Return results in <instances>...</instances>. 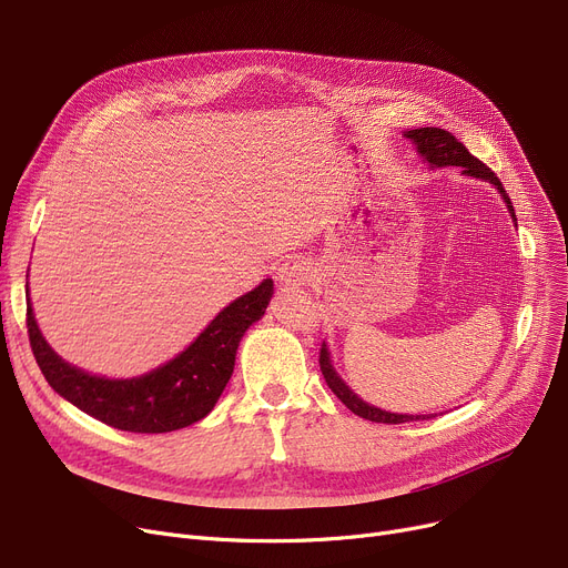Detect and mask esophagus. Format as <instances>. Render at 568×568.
<instances>
[{"instance_id":"34e87169","label":"esophagus","mask_w":568,"mask_h":568,"mask_svg":"<svg viewBox=\"0 0 568 568\" xmlns=\"http://www.w3.org/2000/svg\"><path fill=\"white\" fill-rule=\"evenodd\" d=\"M276 276L281 283L285 285H304V283H311L315 271L311 266V262L302 255H294V257H287L281 262Z\"/></svg>"}]
</instances>
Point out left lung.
I'll return each instance as SVG.
<instances>
[{"label": "left lung", "mask_w": 568, "mask_h": 568, "mask_svg": "<svg viewBox=\"0 0 568 568\" xmlns=\"http://www.w3.org/2000/svg\"><path fill=\"white\" fill-rule=\"evenodd\" d=\"M406 139H410L417 148V153H420L432 166H462V174L466 176H474V179H483L489 181L499 190V194L504 196V202L510 211V217L515 223V211L513 204L508 200V194L501 185V181L497 179L495 171H491L487 164H483L478 158H474L468 153V148L455 139L450 132L446 130H438V128H420V130H410L404 134ZM320 372H323L329 389L336 394V397L348 406L355 415L364 417V420H372V423H383V425H402V423H413V420H427V415H399V413H387L381 410L376 406H368L366 402H362L357 394L341 381V376L334 372L332 359H329V351H327V343L323 341V348H320Z\"/></svg>", "instance_id": "obj_1"}]
</instances>
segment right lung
<instances>
[{
	"label": "right lung",
	"mask_w": 568,
	"mask_h": 568,
	"mask_svg": "<svg viewBox=\"0 0 568 568\" xmlns=\"http://www.w3.org/2000/svg\"><path fill=\"white\" fill-rule=\"evenodd\" d=\"M24 294L30 345L48 385L109 427L134 434H164L200 423L213 410L232 378L239 341L264 315L274 294V281H262L220 311L179 357L151 374L128 381L90 376L58 357L37 327L30 290Z\"/></svg>",
	"instance_id": "add662e5"
}]
</instances>
